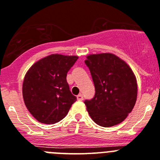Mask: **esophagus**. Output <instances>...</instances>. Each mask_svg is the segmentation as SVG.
Returning <instances> with one entry per match:
<instances>
[{
  "label": "esophagus",
  "instance_id": "obj_1",
  "mask_svg": "<svg viewBox=\"0 0 160 160\" xmlns=\"http://www.w3.org/2000/svg\"><path fill=\"white\" fill-rule=\"evenodd\" d=\"M77 99H78L79 101H83V99H84V97H83V95H82L81 93H80L79 95H77Z\"/></svg>",
  "mask_w": 160,
  "mask_h": 160
}]
</instances>
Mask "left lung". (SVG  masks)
<instances>
[{
	"instance_id": "1",
	"label": "left lung",
	"mask_w": 160,
	"mask_h": 160,
	"mask_svg": "<svg viewBox=\"0 0 160 160\" xmlns=\"http://www.w3.org/2000/svg\"><path fill=\"white\" fill-rule=\"evenodd\" d=\"M95 86V95L84 104L92 119L103 127L125 120L135 105L137 81L126 62L110 53L91 55L84 61Z\"/></svg>"
}]
</instances>
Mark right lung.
I'll list each match as a JSON object with an SVG mask.
<instances>
[{"label":"right lung","mask_w":160,"mask_h":160,"mask_svg":"<svg viewBox=\"0 0 160 160\" xmlns=\"http://www.w3.org/2000/svg\"><path fill=\"white\" fill-rule=\"evenodd\" d=\"M77 56L51 55L29 69L23 81L25 105L34 118L54 124L64 118L76 101L67 82V73Z\"/></svg>","instance_id":"right-lung-1"}]
</instances>
